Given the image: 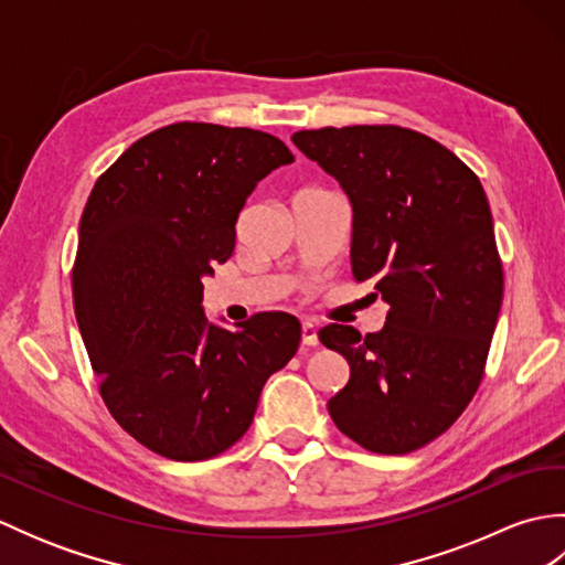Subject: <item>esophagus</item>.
Listing matches in <instances>:
<instances>
[{
  "label": "esophagus",
  "mask_w": 565,
  "mask_h": 565,
  "mask_svg": "<svg viewBox=\"0 0 565 565\" xmlns=\"http://www.w3.org/2000/svg\"><path fill=\"white\" fill-rule=\"evenodd\" d=\"M301 342H303L306 347H316V344H318V328H316L310 320H303V326H301Z\"/></svg>",
  "instance_id": "obj_1"
}]
</instances>
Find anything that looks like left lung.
<instances>
[{"mask_svg":"<svg viewBox=\"0 0 565 565\" xmlns=\"http://www.w3.org/2000/svg\"><path fill=\"white\" fill-rule=\"evenodd\" d=\"M308 160L352 206L354 281H376L386 326L318 332L350 364L332 423L376 454H407L447 431L481 383L502 306L493 215L478 177L401 126L298 130Z\"/></svg>","mask_w":565,"mask_h":565,"instance_id":"obj_1","label":"left lung"}]
</instances>
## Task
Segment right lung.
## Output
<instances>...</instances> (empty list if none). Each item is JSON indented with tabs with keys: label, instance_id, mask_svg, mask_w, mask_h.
<instances>
[{
	"label": "right lung",
	"instance_id": "right-lung-1",
	"mask_svg": "<svg viewBox=\"0 0 565 565\" xmlns=\"http://www.w3.org/2000/svg\"><path fill=\"white\" fill-rule=\"evenodd\" d=\"M291 162L262 130L172 124L136 140L84 206L72 271L82 340L116 423L167 459H211L243 437L301 342L289 313L237 330L203 313V279L233 255L247 196Z\"/></svg>",
	"mask_w": 565,
	"mask_h": 565
}]
</instances>
